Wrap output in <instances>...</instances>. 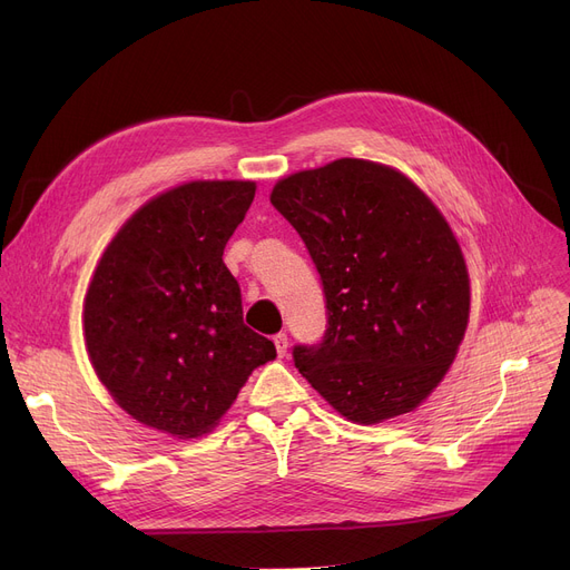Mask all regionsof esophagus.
I'll list each match as a JSON object with an SVG mask.
<instances>
[{
	"instance_id": "obj_1",
	"label": "esophagus",
	"mask_w": 570,
	"mask_h": 570,
	"mask_svg": "<svg viewBox=\"0 0 570 570\" xmlns=\"http://www.w3.org/2000/svg\"><path fill=\"white\" fill-rule=\"evenodd\" d=\"M273 342H275L277 355H279V357H284V355H286V348H288V337H286V333L275 335V337H273Z\"/></svg>"
}]
</instances>
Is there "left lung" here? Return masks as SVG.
<instances>
[{"mask_svg":"<svg viewBox=\"0 0 570 570\" xmlns=\"http://www.w3.org/2000/svg\"><path fill=\"white\" fill-rule=\"evenodd\" d=\"M325 295L318 344L293 363L348 421L372 425L421 404L455 361L469 275L434 203L402 173L337 159L275 185Z\"/></svg>","mask_w":570,"mask_h":570,"instance_id":"obj_1","label":"left lung"}]
</instances>
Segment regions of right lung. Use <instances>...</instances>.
<instances>
[{"mask_svg":"<svg viewBox=\"0 0 570 570\" xmlns=\"http://www.w3.org/2000/svg\"><path fill=\"white\" fill-rule=\"evenodd\" d=\"M256 185L189 183L142 205L104 252L85 297L97 376L142 425L198 436L277 355L243 321L224 247Z\"/></svg>","mask_w":570,"mask_h":570,"instance_id":"1","label":"right lung"}]
</instances>
